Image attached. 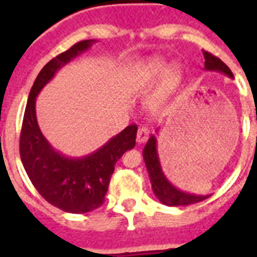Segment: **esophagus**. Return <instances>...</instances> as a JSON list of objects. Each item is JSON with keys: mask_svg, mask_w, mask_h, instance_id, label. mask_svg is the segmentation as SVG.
<instances>
[{"mask_svg": "<svg viewBox=\"0 0 257 257\" xmlns=\"http://www.w3.org/2000/svg\"><path fill=\"white\" fill-rule=\"evenodd\" d=\"M149 137V129L147 126H141L137 131V143L139 144H144L145 141L148 140Z\"/></svg>", "mask_w": 257, "mask_h": 257, "instance_id": "34e87169", "label": "esophagus"}]
</instances>
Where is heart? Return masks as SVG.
Returning <instances> with one entry per match:
<instances>
[{
	"label": "heart",
	"instance_id": "b5f03b06",
	"mask_svg": "<svg viewBox=\"0 0 257 257\" xmlns=\"http://www.w3.org/2000/svg\"><path fill=\"white\" fill-rule=\"evenodd\" d=\"M161 74H163V77L161 78L160 85L152 96L149 97L147 102L151 112H159L164 106L179 82L180 69L175 65L165 69L164 62L160 60H152L141 66L140 69L137 70V73L133 76V88L136 90H147L160 78Z\"/></svg>",
	"mask_w": 257,
	"mask_h": 257
}]
</instances>
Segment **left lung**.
Masks as SVG:
<instances>
[{"instance_id":"1","label":"left lung","mask_w":257,"mask_h":257,"mask_svg":"<svg viewBox=\"0 0 257 257\" xmlns=\"http://www.w3.org/2000/svg\"><path fill=\"white\" fill-rule=\"evenodd\" d=\"M203 56L205 60L204 69L211 70V72H219V73L225 74L227 77L233 78L231 69L220 58L212 56L205 50H203ZM143 157H144L149 179L152 183L153 193L163 204L168 205V207H181V205L199 203L208 197V196L192 195V193L180 191L179 188H176L173 184L169 183V180L165 177L163 168H161L160 159H159V153H157V140L155 135L149 137L148 143L145 144L144 149H143Z\"/></svg>"}]
</instances>
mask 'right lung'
<instances>
[{
  "label": "right lung",
  "instance_id": "obj_1",
  "mask_svg": "<svg viewBox=\"0 0 257 257\" xmlns=\"http://www.w3.org/2000/svg\"><path fill=\"white\" fill-rule=\"evenodd\" d=\"M94 40L74 44L50 60L30 89L22 121L20 155L38 193L54 207L69 213H86L104 203L114 165L136 145V125H129L102 147L82 157H68L49 144L38 126L36 98L58 70L90 49Z\"/></svg>",
  "mask_w": 257,
  "mask_h": 257
}]
</instances>
